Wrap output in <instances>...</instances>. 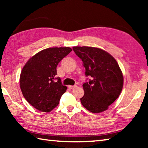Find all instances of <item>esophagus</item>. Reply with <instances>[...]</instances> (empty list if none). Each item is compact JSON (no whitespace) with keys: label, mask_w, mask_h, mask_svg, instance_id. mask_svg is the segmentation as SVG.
<instances>
[{"label":"esophagus","mask_w":148,"mask_h":148,"mask_svg":"<svg viewBox=\"0 0 148 148\" xmlns=\"http://www.w3.org/2000/svg\"><path fill=\"white\" fill-rule=\"evenodd\" d=\"M76 87H77V86H68V87L70 89H73L74 88H76Z\"/></svg>","instance_id":"34e87169"}]
</instances>
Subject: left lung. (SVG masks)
Segmentation results:
<instances>
[{"instance_id":"left-lung-1","label":"left lung","mask_w":148,"mask_h":148,"mask_svg":"<svg viewBox=\"0 0 148 148\" xmlns=\"http://www.w3.org/2000/svg\"><path fill=\"white\" fill-rule=\"evenodd\" d=\"M83 61L86 76L91 77L83 84L84 107L92 113L106 110L118 98L123 86V76L116 60L103 49L94 47H73Z\"/></svg>"}]
</instances>
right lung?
Returning <instances> with one entry per match:
<instances>
[{
  "instance_id": "obj_1",
  "label": "right lung",
  "mask_w": 148,
  "mask_h": 148,
  "mask_svg": "<svg viewBox=\"0 0 148 148\" xmlns=\"http://www.w3.org/2000/svg\"><path fill=\"white\" fill-rule=\"evenodd\" d=\"M72 50L69 47L43 49L29 59L22 69L19 78L22 93L39 111L51 112L66 91L61 78L56 77L57 66Z\"/></svg>"
}]
</instances>
